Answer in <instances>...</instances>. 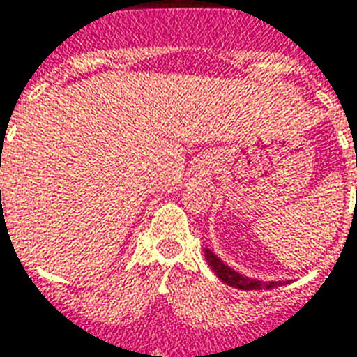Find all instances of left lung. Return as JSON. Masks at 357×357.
I'll use <instances>...</instances> for the list:
<instances>
[{
  "instance_id": "left-lung-1",
  "label": "left lung",
  "mask_w": 357,
  "mask_h": 357,
  "mask_svg": "<svg viewBox=\"0 0 357 357\" xmlns=\"http://www.w3.org/2000/svg\"><path fill=\"white\" fill-rule=\"evenodd\" d=\"M206 259L207 263H209V266L215 271V274H217L224 283H228L229 287L241 289V291H259V289H276L280 287V285H283V282L263 283V282H257V280H250V278L231 271L228 265H224L222 261L218 259L217 255L207 248H206Z\"/></svg>"
}]
</instances>
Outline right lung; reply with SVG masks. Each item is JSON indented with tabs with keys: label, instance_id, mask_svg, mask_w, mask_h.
I'll return each instance as SVG.
<instances>
[{
	"label": "right lung",
	"instance_id": "1",
	"mask_svg": "<svg viewBox=\"0 0 357 357\" xmlns=\"http://www.w3.org/2000/svg\"><path fill=\"white\" fill-rule=\"evenodd\" d=\"M0 192H1V190H0Z\"/></svg>",
	"mask_w": 357,
	"mask_h": 357
}]
</instances>
